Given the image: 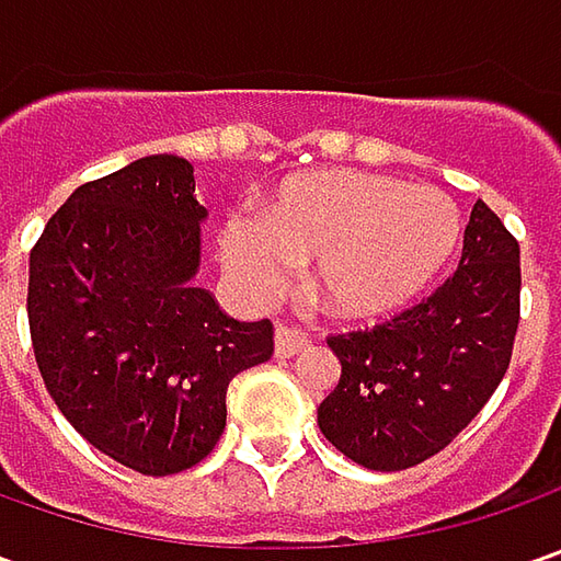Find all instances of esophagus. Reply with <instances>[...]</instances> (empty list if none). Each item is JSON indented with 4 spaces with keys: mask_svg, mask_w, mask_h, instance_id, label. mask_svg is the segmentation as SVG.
<instances>
[{
    "mask_svg": "<svg viewBox=\"0 0 561 561\" xmlns=\"http://www.w3.org/2000/svg\"><path fill=\"white\" fill-rule=\"evenodd\" d=\"M309 336L302 331H293V328H277L274 331V356L277 358H293L299 356L302 350H309Z\"/></svg>",
    "mask_w": 561,
    "mask_h": 561,
    "instance_id": "obj_1",
    "label": "esophagus"
}]
</instances>
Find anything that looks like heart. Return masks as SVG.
Wrapping results in <instances>:
<instances>
[{"label": "heart", "instance_id": "heart-1", "mask_svg": "<svg viewBox=\"0 0 561 561\" xmlns=\"http://www.w3.org/2000/svg\"><path fill=\"white\" fill-rule=\"evenodd\" d=\"M462 240V215L434 186L362 171H318L280 186L259 218L230 215L221 262L233 287L268 302L311 265L318 306L343 321H375L415 302Z\"/></svg>", "mask_w": 561, "mask_h": 561}]
</instances>
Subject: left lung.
<instances>
[{
  "label": "left lung",
  "mask_w": 561,
  "mask_h": 561,
  "mask_svg": "<svg viewBox=\"0 0 561 561\" xmlns=\"http://www.w3.org/2000/svg\"><path fill=\"white\" fill-rule=\"evenodd\" d=\"M518 240L474 203L456 274L390 321L328 340L340 380L318 427L371 471L437 456L486 405L506 375L522 309Z\"/></svg>",
  "instance_id": "obj_1"
}]
</instances>
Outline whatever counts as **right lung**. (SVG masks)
<instances>
[{
	"instance_id": "obj_1",
	"label": "right lung",
	"mask_w": 561,
	"mask_h": 561,
	"mask_svg": "<svg viewBox=\"0 0 561 561\" xmlns=\"http://www.w3.org/2000/svg\"><path fill=\"white\" fill-rule=\"evenodd\" d=\"M193 164L146 156L77 186L31 252L27 321L46 390L77 434L140 474L215 449L227 387L274 353L271 321H237L196 284Z\"/></svg>"
}]
</instances>
